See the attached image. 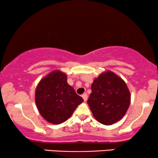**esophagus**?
Returning <instances> with one entry per match:
<instances>
[{"label":"esophagus","mask_w":158,"mask_h":158,"mask_svg":"<svg viewBox=\"0 0 158 158\" xmlns=\"http://www.w3.org/2000/svg\"><path fill=\"white\" fill-rule=\"evenodd\" d=\"M81 97H82L83 99H84L85 102V101H87V99H88V95H87L86 93L84 94H82V95H81Z\"/></svg>","instance_id":"1"}]
</instances>
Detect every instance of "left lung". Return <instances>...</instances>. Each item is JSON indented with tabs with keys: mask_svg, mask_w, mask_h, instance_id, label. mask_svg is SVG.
<instances>
[{
	"mask_svg": "<svg viewBox=\"0 0 158 158\" xmlns=\"http://www.w3.org/2000/svg\"><path fill=\"white\" fill-rule=\"evenodd\" d=\"M88 99L94 118L110 126L124 117L131 102V94L123 79L113 72L101 73L94 80Z\"/></svg>",
	"mask_w": 158,
	"mask_h": 158,
	"instance_id": "left-lung-1",
	"label": "left lung"
}]
</instances>
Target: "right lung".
I'll return each mask as SVG.
<instances>
[{"instance_id": "add662e5", "label": "right lung", "mask_w": 158, "mask_h": 158, "mask_svg": "<svg viewBox=\"0 0 158 158\" xmlns=\"http://www.w3.org/2000/svg\"><path fill=\"white\" fill-rule=\"evenodd\" d=\"M35 104L40 114L52 124L68 119L83 99L67 82V75L53 70L44 77L35 89Z\"/></svg>"}]
</instances>
